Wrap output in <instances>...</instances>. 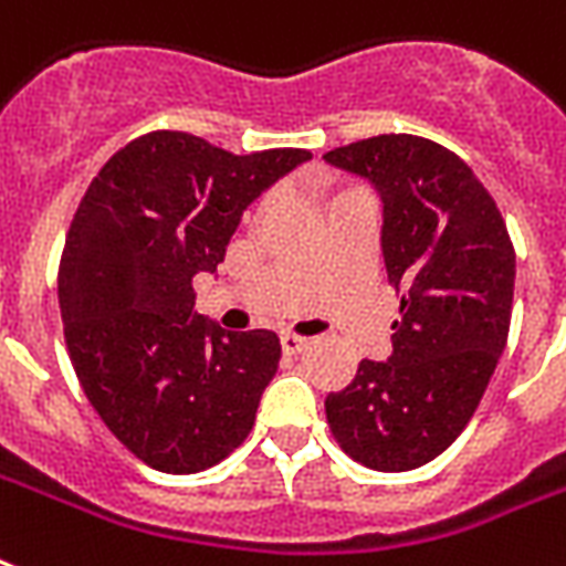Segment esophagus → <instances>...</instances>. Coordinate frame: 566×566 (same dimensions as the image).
<instances>
[{"instance_id":"esophagus-1","label":"esophagus","mask_w":566,"mask_h":566,"mask_svg":"<svg viewBox=\"0 0 566 566\" xmlns=\"http://www.w3.org/2000/svg\"><path fill=\"white\" fill-rule=\"evenodd\" d=\"M308 350V340L296 338V335H282V353L284 356H300Z\"/></svg>"}]
</instances>
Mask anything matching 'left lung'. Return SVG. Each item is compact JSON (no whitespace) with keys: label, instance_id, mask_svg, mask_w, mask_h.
Returning <instances> with one entry per match:
<instances>
[{"label":"left lung","instance_id":"obj_1","mask_svg":"<svg viewBox=\"0 0 566 566\" xmlns=\"http://www.w3.org/2000/svg\"><path fill=\"white\" fill-rule=\"evenodd\" d=\"M382 201V261L400 293L391 356L326 398L344 454L409 472L454 442L507 344L516 254L493 196L454 150L388 133L323 154Z\"/></svg>","mask_w":566,"mask_h":566}]
</instances>
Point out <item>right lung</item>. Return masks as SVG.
I'll use <instances>...</instances> for the list:
<instances>
[{"mask_svg":"<svg viewBox=\"0 0 566 566\" xmlns=\"http://www.w3.org/2000/svg\"><path fill=\"white\" fill-rule=\"evenodd\" d=\"M305 159L154 129L97 171L73 213L59 264L73 370L103 424L157 472H205L252 430L279 338L207 323L192 279L216 273L245 207Z\"/></svg>","mask_w":566,"mask_h":566,"instance_id":"obj_1","label":"right lung"}]
</instances>
